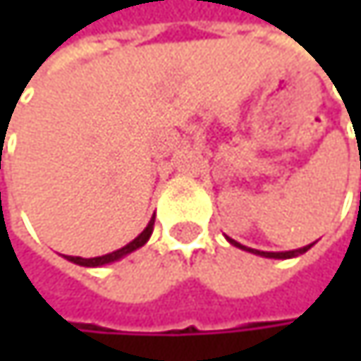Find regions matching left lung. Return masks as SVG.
Segmentation results:
<instances>
[{
	"label": "left lung",
	"instance_id": "1",
	"mask_svg": "<svg viewBox=\"0 0 361 361\" xmlns=\"http://www.w3.org/2000/svg\"><path fill=\"white\" fill-rule=\"evenodd\" d=\"M355 129V127H353ZM228 238V236H226ZM228 243L230 245H234V247H238V249H243V251H249L252 255H259V257H267V259H293V257H299V255H303V252H307L312 247H314V243L312 245H307V247H301V249H295V251H282V252H267V251H257V249H249V247H243L240 243H236V240H232V238H228Z\"/></svg>",
	"mask_w": 361,
	"mask_h": 361
}]
</instances>
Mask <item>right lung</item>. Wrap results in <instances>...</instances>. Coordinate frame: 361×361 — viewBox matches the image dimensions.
I'll list each match as a JSON object with an SVG mask.
<instances>
[{
  "mask_svg": "<svg viewBox=\"0 0 361 361\" xmlns=\"http://www.w3.org/2000/svg\"><path fill=\"white\" fill-rule=\"evenodd\" d=\"M152 230H154V217L148 221V226L144 228V232H142L137 238H133L129 245H125L123 249H116V251L109 252V255H102V257H92V259L71 257V255H66V259H68V261H73V263H77V265H83V267H102V265H109V263H114V261H118V259L127 257L129 252L137 251L140 247H144V245L148 243V238L152 236Z\"/></svg>",
  "mask_w": 361,
  "mask_h": 361,
  "instance_id": "obj_1",
  "label": "right lung"
}]
</instances>
